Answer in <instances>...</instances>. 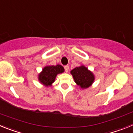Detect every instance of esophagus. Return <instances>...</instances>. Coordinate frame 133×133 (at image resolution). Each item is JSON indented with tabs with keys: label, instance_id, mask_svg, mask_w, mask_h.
<instances>
[{
	"label": "esophagus",
	"instance_id": "1",
	"mask_svg": "<svg viewBox=\"0 0 133 133\" xmlns=\"http://www.w3.org/2000/svg\"><path fill=\"white\" fill-rule=\"evenodd\" d=\"M64 70H65V72H67L68 71H69V66L65 65L64 66Z\"/></svg>",
	"mask_w": 133,
	"mask_h": 133
}]
</instances>
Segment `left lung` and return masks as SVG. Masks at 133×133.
I'll use <instances>...</instances> for the list:
<instances>
[{
	"label": "left lung",
	"mask_w": 133,
	"mask_h": 133,
	"mask_svg": "<svg viewBox=\"0 0 133 133\" xmlns=\"http://www.w3.org/2000/svg\"><path fill=\"white\" fill-rule=\"evenodd\" d=\"M75 82L82 89L88 88L93 83L95 77L90 71L84 66L76 67L70 71Z\"/></svg>",
	"instance_id": "8db88e82"
}]
</instances>
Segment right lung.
Returning <instances> with one entry per match:
<instances>
[{"label": "right lung", "instance_id": "obj_1", "mask_svg": "<svg viewBox=\"0 0 133 133\" xmlns=\"http://www.w3.org/2000/svg\"><path fill=\"white\" fill-rule=\"evenodd\" d=\"M64 70V68L60 64L45 66L43 69V72L38 76V79L44 85H50L55 81L56 75L63 72Z\"/></svg>", "mask_w": 133, "mask_h": 133}]
</instances>
